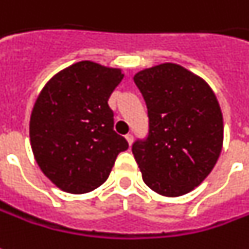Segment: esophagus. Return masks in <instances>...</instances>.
<instances>
[{
  "instance_id": "34e87169",
  "label": "esophagus",
  "mask_w": 249,
  "mask_h": 249,
  "mask_svg": "<svg viewBox=\"0 0 249 249\" xmlns=\"http://www.w3.org/2000/svg\"><path fill=\"white\" fill-rule=\"evenodd\" d=\"M126 140H127L128 145L133 144V140H134V137H133V134H126Z\"/></svg>"
}]
</instances>
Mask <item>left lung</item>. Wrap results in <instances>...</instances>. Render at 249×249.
<instances>
[{
  "label": "left lung",
  "mask_w": 249,
  "mask_h": 249,
  "mask_svg": "<svg viewBox=\"0 0 249 249\" xmlns=\"http://www.w3.org/2000/svg\"><path fill=\"white\" fill-rule=\"evenodd\" d=\"M149 118V133L133 155L152 191L177 197L193 191L214 168L223 144V118L213 89L186 68L164 63L134 75Z\"/></svg>",
  "instance_id": "8db88e82"
}]
</instances>
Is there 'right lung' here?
Listing matches in <instances>:
<instances>
[{
    "instance_id": "obj_1",
    "label": "right lung",
    "mask_w": 249,
    "mask_h": 249,
    "mask_svg": "<svg viewBox=\"0 0 249 249\" xmlns=\"http://www.w3.org/2000/svg\"><path fill=\"white\" fill-rule=\"evenodd\" d=\"M123 76L119 68L86 60L57 72L41 90L30 118V142L39 168L61 191H94L128 148L113 130L108 105Z\"/></svg>"
}]
</instances>
